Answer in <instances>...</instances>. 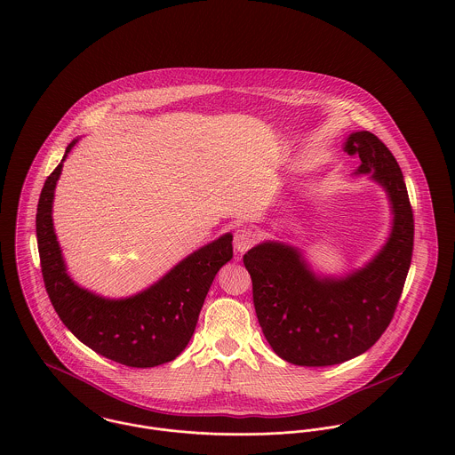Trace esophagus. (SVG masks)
<instances>
[{
    "mask_svg": "<svg viewBox=\"0 0 455 455\" xmlns=\"http://www.w3.org/2000/svg\"><path fill=\"white\" fill-rule=\"evenodd\" d=\"M256 242H258V235L249 228H242L235 233V251L238 252V256L245 254Z\"/></svg>",
    "mask_w": 455,
    "mask_h": 455,
    "instance_id": "esophagus-1",
    "label": "esophagus"
}]
</instances>
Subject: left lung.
Returning a JSON list of instances; mask_svg holds the SVG:
<instances>
[{
    "mask_svg": "<svg viewBox=\"0 0 455 455\" xmlns=\"http://www.w3.org/2000/svg\"><path fill=\"white\" fill-rule=\"evenodd\" d=\"M343 150L361 159L352 175H366L389 201V235L371 259L329 275L299 247L278 240L243 256L262 334L296 366H332L371 348L389 325L411 262L413 213L397 161L370 131L350 132Z\"/></svg>",
    "mask_w": 455,
    "mask_h": 455,
    "instance_id": "left-lung-1",
    "label": "left lung"
}]
</instances>
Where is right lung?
<instances>
[{"instance_id": "right-lung-1", "label": "right lung", "mask_w": 455, "mask_h": 455, "mask_svg": "<svg viewBox=\"0 0 455 455\" xmlns=\"http://www.w3.org/2000/svg\"><path fill=\"white\" fill-rule=\"evenodd\" d=\"M80 138L66 147L45 180L36 212V240L44 282L63 324L96 354L131 368L173 361L195 334L197 317L217 271L233 259V235L199 247L147 289L126 298H107L78 285L66 269L52 204L63 163Z\"/></svg>"}]
</instances>
